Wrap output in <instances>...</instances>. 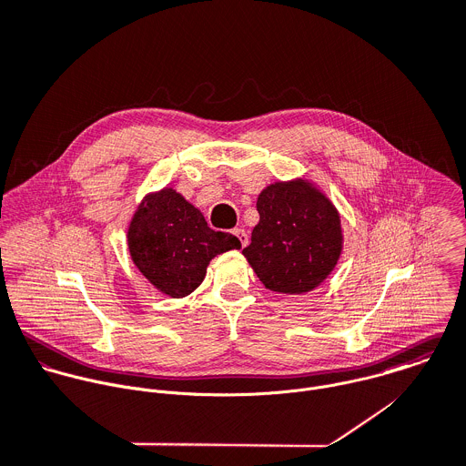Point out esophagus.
I'll use <instances>...</instances> for the list:
<instances>
[{
    "instance_id": "obj_1",
    "label": "esophagus",
    "mask_w": 466,
    "mask_h": 466,
    "mask_svg": "<svg viewBox=\"0 0 466 466\" xmlns=\"http://www.w3.org/2000/svg\"><path fill=\"white\" fill-rule=\"evenodd\" d=\"M234 236L239 239L241 247H247L248 245V234L245 228H234Z\"/></svg>"
}]
</instances>
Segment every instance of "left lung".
Masks as SVG:
<instances>
[{"instance_id": "1", "label": "left lung", "mask_w": 466, "mask_h": 466, "mask_svg": "<svg viewBox=\"0 0 466 466\" xmlns=\"http://www.w3.org/2000/svg\"><path fill=\"white\" fill-rule=\"evenodd\" d=\"M259 221L243 256L272 292L307 294L336 268L343 252L341 216L310 179L267 185L256 201Z\"/></svg>"}]
</instances>
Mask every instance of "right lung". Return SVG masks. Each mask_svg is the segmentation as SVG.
Returning <instances> with one entry per match:
<instances>
[{
    "label": "right lung",
    "instance_id": "obj_1",
    "mask_svg": "<svg viewBox=\"0 0 466 466\" xmlns=\"http://www.w3.org/2000/svg\"><path fill=\"white\" fill-rule=\"evenodd\" d=\"M127 245L136 268L168 298L192 294L216 256L241 248L236 236L212 230L201 210L172 187L143 196L127 227Z\"/></svg>",
    "mask_w": 466,
    "mask_h": 466
}]
</instances>
